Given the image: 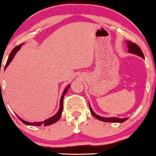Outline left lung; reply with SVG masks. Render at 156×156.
Returning a JSON list of instances; mask_svg holds the SVG:
<instances>
[{
	"label": "left lung",
	"mask_w": 156,
	"mask_h": 156,
	"mask_svg": "<svg viewBox=\"0 0 156 156\" xmlns=\"http://www.w3.org/2000/svg\"><path fill=\"white\" fill-rule=\"evenodd\" d=\"M126 44H127V47H128V52H130V53H133V54H135V55H137L140 56V57H141L142 58H144V54L143 52H142L141 49H140L139 47H138L137 44H135V43H133L131 41H128L127 43H126ZM89 106H90V112H91V113L92 115L94 116V117L96 118L97 119L100 120V121H105V122H115V123H123L124 122V121H126V120L128 119V118H125V119H118V118L116 117H112V118H104V117H101V116H99L98 115L95 113V112H93V110H92L91 107H90V105L89 104Z\"/></svg>",
	"instance_id": "left-lung-1"
}]
</instances>
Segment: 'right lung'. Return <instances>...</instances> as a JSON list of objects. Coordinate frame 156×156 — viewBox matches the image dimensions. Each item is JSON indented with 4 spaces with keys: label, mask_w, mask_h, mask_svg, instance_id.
Listing matches in <instances>:
<instances>
[{
    "label": "right lung",
    "mask_w": 156,
    "mask_h": 156,
    "mask_svg": "<svg viewBox=\"0 0 156 156\" xmlns=\"http://www.w3.org/2000/svg\"><path fill=\"white\" fill-rule=\"evenodd\" d=\"M22 44H20V45H18L17 46V47H15L14 49L12 50L11 53H10L9 56V58L7 60V62H6V66H5V68L4 69H6V67H7V66L9 64V63L11 62L12 60L13 59V58L15 57V55L16 54V52H18V50L20 49V47H21ZM70 85H68L67 87L65 88V90H64V92H63L62 95H61V100H60V108H59V110L58 112H57L55 115L54 116H52V117L49 118V119H48L47 120H45V121H44L43 122H34V123H32V122H28V121H26L24 120H23L22 119H20V117H18V115H16L17 116H18V118L19 119V120L22 121V122L23 123V124H26V125H31V126H41L42 124L44 126H48V125H50V124H54V123L57 122L60 119V118H61V114H62V111H63V101H64V95L66 93V92H67L68 89L69 88Z\"/></svg>",
    "instance_id": "obj_1"
}]
</instances>
